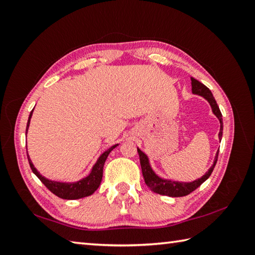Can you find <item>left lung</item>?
<instances>
[{
	"label": "left lung",
	"mask_w": 255,
	"mask_h": 255,
	"mask_svg": "<svg viewBox=\"0 0 255 255\" xmlns=\"http://www.w3.org/2000/svg\"><path fill=\"white\" fill-rule=\"evenodd\" d=\"M192 80V92L193 94H197L199 96H203L205 100H207V102L211 106V110H213V113L215 114V116L219 119L220 122V131H219V139L221 141V137H223V129H224V124H223V115H221V112L219 110V107L217 105V102H216L215 97L213 96V93H211L210 90L207 88V86L204 85L203 83H200L199 81L196 79L191 78ZM138 153H139V158H140V164H141V171H142V175L144 178V182L147 184L148 187L151 189V191L160 194V195H165V196H170V197H182V196H186L189 193H192L195 191L197 187H199L202 184L207 180V178L210 176L211 172L214 171V167L217 163V159H218V153L219 150L217 151L215 156V161L214 164L211 165L210 169L205 173V175H203L200 178H197L193 182H177V181H171V180H165V178L160 177L156 173L152 170V167L150 165L149 158L148 155L144 152H142L141 150L137 148Z\"/></svg>",
	"instance_id": "8db88e82"
}]
</instances>
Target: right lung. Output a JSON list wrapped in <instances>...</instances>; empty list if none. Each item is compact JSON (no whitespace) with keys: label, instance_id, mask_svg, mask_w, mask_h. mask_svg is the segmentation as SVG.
<instances>
[{"label":"right lung","instance_id":"1","mask_svg":"<svg viewBox=\"0 0 255 255\" xmlns=\"http://www.w3.org/2000/svg\"><path fill=\"white\" fill-rule=\"evenodd\" d=\"M32 112H34V110L30 112L29 117H28V122H27L26 134H27V131H28V127H29L30 118L32 116ZM117 145H118V143L113 145V147H111L110 149H107L100 155V158L97 159L96 163L93 165V167H92V170L88 176L83 177L82 180L77 181V182H72V183L48 180V178L42 176L40 173L37 171L34 164H32L31 160L29 159L28 154H27V158H28V162H29L31 171L34 172V174L42 182V184H45V186L49 189L51 193H53L56 196L60 197L62 199H79V198L90 196V195L93 194L96 189L99 188L100 184L102 182L103 167H104L105 161L107 159L108 154L111 153V151L114 148H116Z\"/></svg>","mask_w":255,"mask_h":255}]
</instances>
